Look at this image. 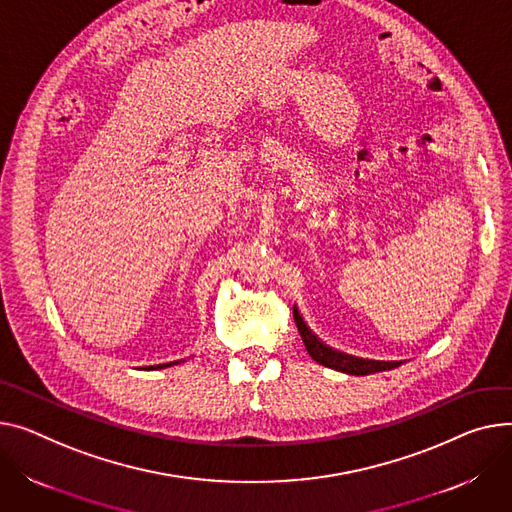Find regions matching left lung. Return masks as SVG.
I'll return each mask as SVG.
<instances>
[{"label": "left lung", "instance_id": "8db88e82", "mask_svg": "<svg viewBox=\"0 0 512 512\" xmlns=\"http://www.w3.org/2000/svg\"><path fill=\"white\" fill-rule=\"evenodd\" d=\"M294 321L298 327V333L302 337V344L309 352V356L327 366L333 368L337 372H346V374H356V377H362V374H372V372H383V370H393L397 366L403 364V360H370V358H360V356H352L346 352H339L331 346H327L325 342L315 335V331L306 325V321L302 319L298 306L294 304Z\"/></svg>", "mask_w": 512, "mask_h": 512}]
</instances>
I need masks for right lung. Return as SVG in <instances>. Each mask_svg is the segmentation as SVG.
<instances>
[{"label": "right lung", "instance_id": "obj_1", "mask_svg": "<svg viewBox=\"0 0 512 512\" xmlns=\"http://www.w3.org/2000/svg\"><path fill=\"white\" fill-rule=\"evenodd\" d=\"M187 358H183V360H175V362H166V364H156V366H150V368H146V370H156V368H168V366H175V364H181V362H185Z\"/></svg>", "mask_w": 512, "mask_h": 512}]
</instances>
